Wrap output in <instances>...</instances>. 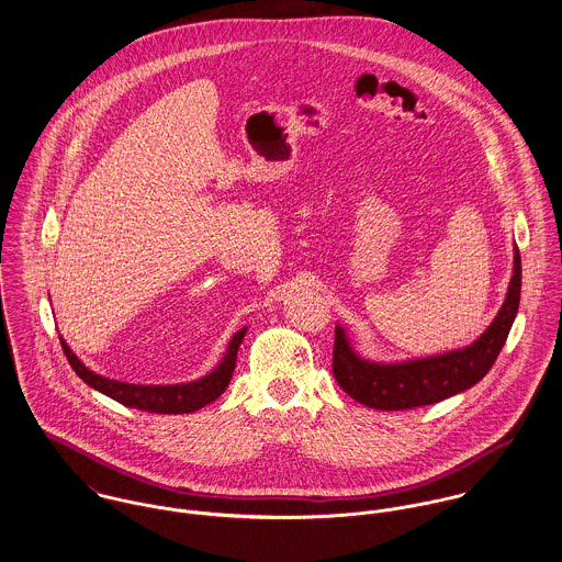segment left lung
<instances>
[{"instance_id": "left-lung-1", "label": "left lung", "mask_w": 562, "mask_h": 562, "mask_svg": "<svg viewBox=\"0 0 562 562\" xmlns=\"http://www.w3.org/2000/svg\"><path fill=\"white\" fill-rule=\"evenodd\" d=\"M521 292V257L515 247L507 299L487 330L468 348L404 362L358 357L341 326L335 328L333 373L358 404L375 409H409L438 404L474 386L492 369L509 337Z\"/></svg>"}]
</instances>
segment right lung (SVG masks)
<instances>
[{
  "label": "right lung",
  "instance_id": "right-lung-1",
  "mask_svg": "<svg viewBox=\"0 0 562 562\" xmlns=\"http://www.w3.org/2000/svg\"><path fill=\"white\" fill-rule=\"evenodd\" d=\"M245 333H247V328L238 330L232 337L225 357L214 367V371H210L207 375L195 380V382L169 384V386H160V384L146 386V384H128V382H120V380H109L104 375L90 371L79 358L72 355V350L68 348V344L61 337H59V341H61V350L68 358L70 367L75 369V373L88 386L101 391L102 395H106L128 408L146 409V412H156V414H187V412L204 408L210 402H214L216 397L223 395V391L227 389V384L232 380L238 348L245 339Z\"/></svg>",
  "mask_w": 562,
  "mask_h": 562
}]
</instances>
